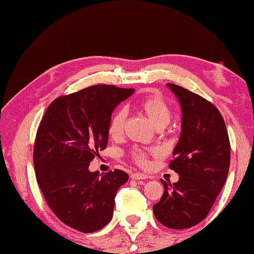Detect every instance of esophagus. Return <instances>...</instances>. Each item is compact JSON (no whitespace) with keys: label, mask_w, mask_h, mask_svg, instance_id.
Returning a JSON list of instances; mask_svg holds the SVG:
<instances>
[{"label":"esophagus","mask_w":254,"mask_h":254,"mask_svg":"<svg viewBox=\"0 0 254 254\" xmlns=\"http://www.w3.org/2000/svg\"><path fill=\"white\" fill-rule=\"evenodd\" d=\"M131 178L133 180H144V179H147V176L141 174V172H134V174L131 175Z\"/></svg>","instance_id":"34e87169"}]
</instances>
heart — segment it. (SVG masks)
I'll return each instance as SVG.
<instances>
[{"mask_svg":"<svg viewBox=\"0 0 254 254\" xmlns=\"http://www.w3.org/2000/svg\"><path fill=\"white\" fill-rule=\"evenodd\" d=\"M138 109L141 110L148 120L152 122L156 128H164L168 126L171 120V109L168 104L157 96H149L143 99L138 104ZM127 122V112L124 110H118L113 113L108 126V132L113 138H118L122 135L124 126ZM132 158L138 165H145L147 161V156L143 150L135 149L132 153Z\"/></svg>","mask_w":254,"mask_h":254,"instance_id":"obj_1","label":"heart"}]
</instances>
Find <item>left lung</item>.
I'll use <instances>...</instances> for the list:
<instances>
[{
	"mask_svg": "<svg viewBox=\"0 0 254 254\" xmlns=\"http://www.w3.org/2000/svg\"><path fill=\"white\" fill-rule=\"evenodd\" d=\"M181 107V134L172 152L169 168L179 181L164 185L160 201L153 206L159 223L171 229H186L207 216L227 179L230 143L217 108L192 91L167 84Z\"/></svg>",
	"mask_w": 254,
	"mask_h": 254,
	"instance_id": "8db88e82",
	"label": "left lung"
}]
</instances>
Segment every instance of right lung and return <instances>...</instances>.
Returning <instances> with one entry per match:
<instances>
[{
    "label": "right lung",
    "mask_w": 254,
    "mask_h": 254,
    "mask_svg": "<svg viewBox=\"0 0 254 254\" xmlns=\"http://www.w3.org/2000/svg\"><path fill=\"white\" fill-rule=\"evenodd\" d=\"M134 89L96 85L59 97L48 107L37 131L34 166L46 202L62 223L82 233L110 222L127 172L99 175L89 164L108 144L111 115Z\"/></svg>",
    "instance_id": "obj_1"
}]
</instances>
